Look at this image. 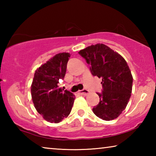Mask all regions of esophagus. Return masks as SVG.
Segmentation results:
<instances>
[{"mask_svg":"<svg viewBox=\"0 0 156 156\" xmlns=\"http://www.w3.org/2000/svg\"><path fill=\"white\" fill-rule=\"evenodd\" d=\"M78 94L80 95H83V96H87V95L89 94V91L87 89H83V90H80L78 92Z\"/></svg>","mask_w":156,"mask_h":156,"instance_id":"obj_1","label":"esophagus"}]
</instances>
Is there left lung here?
Segmentation results:
<instances>
[{
    "instance_id": "obj_1",
    "label": "left lung",
    "mask_w": 156,
    "mask_h": 156,
    "mask_svg": "<svg viewBox=\"0 0 156 156\" xmlns=\"http://www.w3.org/2000/svg\"><path fill=\"white\" fill-rule=\"evenodd\" d=\"M90 65L93 76L102 78V91L94 114L107 121L119 116L130 99L133 84L130 69L125 58L104 44H92L78 52Z\"/></svg>"
}]
</instances>
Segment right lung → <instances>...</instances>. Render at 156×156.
Wrapping results in <instances>:
<instances>
[{
	"label": "right lung",
	"instance_id": "1",
	"mask_svg": "<svg viewBox=\"0 0 156 156\" xmlns=\"http://www.w3.org/2000/svg\"><path fill=\"white\" fill-rule=\"evenodd\" d=\"M69 53H59L37 69L31 86V94L36 109L47 122L58 123L72 111L75 96L63 91L58 84L63 79Z\"/></svg>",
	"mask_w": 156,
	"mask_h": 156
}]
</instances>
